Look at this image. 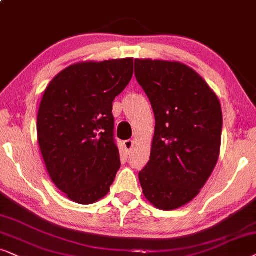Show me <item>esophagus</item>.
I'll return each instance as SVG.
<instances>
[{
  "label": "esophagus",
  "instance_id": "1",
  "mask_svg": "<svg viewBox=\"0 0 256 256\" xmlns=\"http://www.w3.org/2000/svg\"><path fill=\"white\" fill-rule=\"evenodd\" d=\"M134 145V140H125L124 142V148H125V150L128 151V152H130L132 150Z\"/></svg>",
  "mask_w": 256,
  "mask_h": 256
}]
</instances>
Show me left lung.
I'll list each match as a JSON object with an SVG mask.
<instances>
[{
  "label": "left lung",
  "instance_id": "1",
  "mask_svg": "<svg viewBox=\"0 0 256 256\" xmlns=\"http://www.w3.org/2000/svg\"><path fill=\"white\" fill-rule=\"evenodd\" d=\"M134 76L156 119L150 160L139 171V182L156 208L177 209L198 195L218 163L221 105L183 64L136 59Z\"/></svg>",
  "mask_w": 256,
  "mask_h": 256
}]
</instances>
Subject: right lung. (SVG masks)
<instances>
[{
    "label": "right lung",
    "instance_id": "right-lung-1",
    "mask_svg": "<svg viewBox=\"0 0 256 256\" xmlns=\"http://www.w3.org/2000/svg\"><path fill=\"white\" fill-rule=\"evenodd\" d=\"M134 60L80 62L50 82L38 114V140L53 183L90 204L108 195L120 158L112 102L130 82Z\"/></svg>",
    "mask_w": 256,
    "mask_h": 256
}]
</instances>
